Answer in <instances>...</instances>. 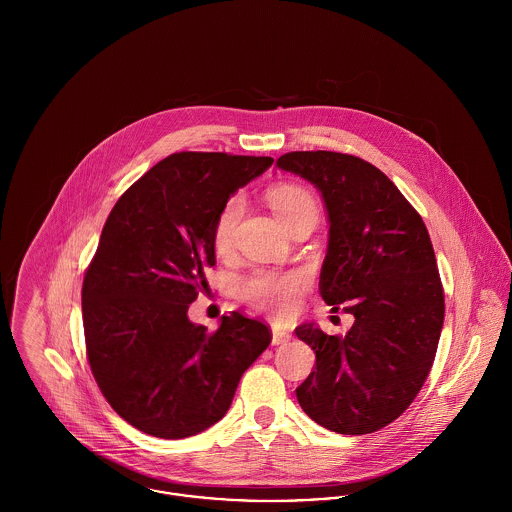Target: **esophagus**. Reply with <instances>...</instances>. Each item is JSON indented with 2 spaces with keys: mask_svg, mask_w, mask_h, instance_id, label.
<instances>
[{
  "mask_svg": "<svg viewBox=\"0 0 512 512\" xmlns=\"http://www.w3.org/2000/svg\"><path fill=\"white\" fill-rule=\"evenodd\" d=\"M292 339V335L288 331H284L282 327H272V345H284Z\"/></svg>",
  "mask_w": 512,
  "mask_h": 512,
  "instance_id": "34e87169",
  "label": "esophagus"
}]
</instances>
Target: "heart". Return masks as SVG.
<instances>
[{
    "instance_id": "obj_1",
    "label": "heart",
    "mask_w": 512,
    "mask_h": 512,
    "mask_svg": "<svg viewBox=\"0 0 512 512\" xmlns=\"http://www.w3.org/2000/svg\"><path fill=\"white\" fill-rule=\"evenodd\" d=\"M268 201L276 217L286 226L290 220L301 215H317V203L309 191L297 185H278L268 193ZM244 211V201L234 195L220 209L215 222L213 240L217 250H226L232 242L234 228ZM303 288V280L297 274H276L258 270L240 282V295L254 307L272 315H290L295 307L297 295Z\"/></svg>"
}]
</instances>
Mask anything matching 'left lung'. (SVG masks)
Returning a JSON list of instances; mask_svg holds the SVG:
<instances>
[{
    "label": "left lung",
    "instance_id": "8db88e82",
    "mask_svg": "<svg viewBox=\"0 0 512 512\" xmlns=\"http://www.w3.org/2000/svg\"><path fill=\"white\" fill-rule=\"evenodd\" d=\"M276 165L313 183L329 217L319 292L355 315L345 337L313 323L295 335L315 351L297 402L319 426L372 434L424 386L443 327V288L428 228L372 163L337 151H292Z\"/></svg>",
    "mask_w": 512,
    "mask_h": 512
}]
</instances>
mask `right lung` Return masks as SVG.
Here are the masks:
<instances>
[{
	"label": "right lung",
	"mask_w": 512,
	"mask_h": 512,
	"mask_svg": "<svg viewBox=\"0 0 512 512\" xmlns=\"http://www.w3.org/2000/svg\"><path fill=\"white\" fill-rule=\"evenodd\" d=\"M272 157L181 151L114 205L82 282L86 355L108 404L140 432L195 436L228 412L270 329L240 313L217 331L187 317L215 266L220 209Z\"/></svg>",
	"instance_id": "obj_1"
}]
</instances>
